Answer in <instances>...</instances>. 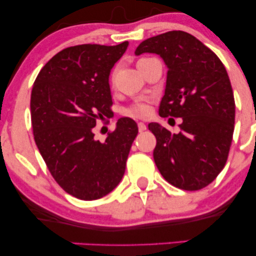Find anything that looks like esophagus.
Masks as SVG:
<instances>
[{
	"mask_svg": "<svg viewBox=\"0 0 256 256\" xmlns=\"http://www.w3.org/2000/svg\"><path fill=\"white\" fill-rule=\"evenodd\" d=\"M138 130H140V132H143L146 130V125L144 122H138Z\"/></svg>",
	"mask_w": 256,
	"mask_h": 256,
	"instance_id": "1",
	"label": "esophagus"
}]
</instances>
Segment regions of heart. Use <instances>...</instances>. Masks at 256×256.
<instances>
[{"instance_id": "1", "label": "heart", "mask_w": 256, "mask_h": 256, "mask_svg": "<svg viewBox=\"0 0 256 256\" xmlns=\"http://www.w3.org/2000/svg\"><path fill=\"white\" fill-rule=\"evenodd\" d=\"M149 112H150V108L146 104H136L125 110L124 113L128 116H148Z\"/></svg>"}]
</instances>
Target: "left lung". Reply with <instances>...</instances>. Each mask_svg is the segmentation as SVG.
Wrapping results in <instances>:
<instances>
[{
    "instance_id": "left-lung-1",
    "label": "left lung",
    "mask_w": 256,
    "mask_h": 256,
    "mask_svg": "<svg viewBox=\"0 0 256 256\" xmlns=\"http://www.w3.org/2000/svg\"><path fill=\"white\" fill-rule=\"evenodd\" d=\"M156 54L167 71L160 116L182 118L179 134L158 122L154 161L170 184L200 190L224 168L234 128V98L224 64L192 34L170 31L143 40L134 54Z\"/></svg>"
}]
</instances>
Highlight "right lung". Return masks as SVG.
<instances>
[{
    "label": "right lung",
    "mask_w": 256,
    "mask_h": 256,
    "mask_svg": "<svg viewBox=\"0 0 256 256\" xmlns=\"http://www.w3.org/2000/svg\"><path fill=\"white\" fill-rule=\"evenodd\" d=\"M128 42L82 44L58 52L38 73L31 92V122L38 150L56 183L84 201L116 188L138 128L120 118L104 142L95 140L98 120L112 114L110 74Z\"/></svg>",
    "instance_id": "right-lung-1"
}]
</instances>
